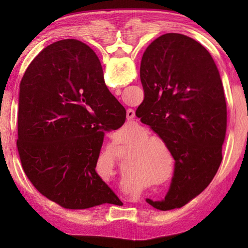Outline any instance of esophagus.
Wrapping results in <instances>:
<instances>
[{
  "instance_id": "esophagus-1",
  "label": "esophagus",
  "mask_w": 248,
  "mask_h": 248,
  "mask_svg": "<svg viewBox=\"0 0 248 248\" xmlns=\"http://www.w3.org/2000/svg\"><path fill=\"white\" fill-rule=\"evenodd\" d=\"M134 117H135V112L133 109H128L127 110V119L129 120V121H131V120H133L134 119Z\"/></svg>"
}]
</instances>
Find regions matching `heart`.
Masks as SVG:
<instances>
[{
	"label": "heart",
	"instance_id": "1",
	"mask_svg": "<svg viewBox=\"0 0 248 248\" xmlns=\"http://www.w3.org/2000/svg\"><path fill=\"white\" fill-rule=\"evenodd\" d=\"M150 132L140 128L130 133L125 145L131 146L125 167L136 176L155 181V184H166L171 180L175 171V155L165 140L150 136ZM108 165H115L114 155L107 156Z\"/></svg>",
	"mask_w": 248,
	"mask_h": 248
}]
</instances>
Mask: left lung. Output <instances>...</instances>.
Wrapping results in <instances>:
<instances>
[{"mask_svg": "<svg viewBox=\"0 0 248 248\" xmlns=\"http://www.w3.org/2000/svg\"><path fill=\"white\" fill-rule=\"evenodd\" d=\"M140 72L145 97L135 114L167 141L176 161L165 199L146 202L167 211L198 196L222 163L227 129L223 83L209 52L178 33L147 46Z\"/></svg>", "mask_w": 248, "mask_h": 248, "instance_id": "8db88e82", "label": "left lung"}]
</instances>
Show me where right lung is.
Listing matches in <instances>:
<instances>
[{"label": "right lung", "instance_id": "right-lung-1", "mask_svg": "<svg viewBox=\"0 0 248 248\" xmlns=\"http://www.w3.org/2000/svg\"><path fill=\"white\" fill-rule=\"evenodd\" d=\"M124 120L91 46L77 39L49 45L20 83L17 147L26 177L65 209L116 204L119 198L96 166L104 132Z\"/></svg>", "mask_w": 248, "mask_h": 248}]
</instances>
